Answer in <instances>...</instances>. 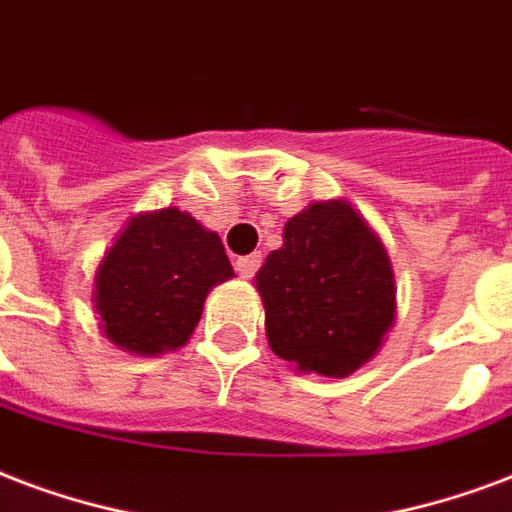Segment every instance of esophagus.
Here are the masks:
<instances>
[{
    "instance_id": "34e87169",
    "label": "esophagus",
    "mask_w": 512,
    "mask_h": 512,
    "mask_svg": "<svg viewBox=\"0 0 512 512\" xmlns=\"http://www.w3.org/2000/svg\"><path fill=\"white\" fill-rule=\"evenodd\" d=\"M234 267L240 272V278H253V272L261 267V256L259 253H251V256H240L234 261Z\"/></svg>"
}]
</instances>
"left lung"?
Returning <instances> with one entry per match:
<instances>
[{
  "label": "left lung",
  "instance_id": "obj_1",
  "mask_svg": "<svg viewBox=\"0 0 512 512\" xmlns=\"http://www.w3.org/2000/svg\"><path fill=\"white\" fill-rule=\"evenodd\" d=\"M272 353L294 370L348 378L397 321V280L367 218L345 199L313 202L283 226L256 272Z\"/></svg>",
  "mask_w": 512,
  "mask_h": 512
}]
</instances>
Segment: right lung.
I'll return each instance as SVG.
<instances>
[{"mask_svg": "<svg viewBox=\"0 0 512 512\" xmlns=\"http://www.w3.org/2000/svg\"><path fill=\"white\" fill-rule=\"evenodd\" d=\"M234 278L224 242L178 207L137 213L107 248L91 302L107 340L134 356L188 343L207 294Z\"/></svg>", "mask_w": 512, "mask_h": 512, "instance_id": "right-lung-1", "label": "right lung"}]
</instances>
